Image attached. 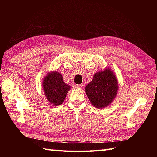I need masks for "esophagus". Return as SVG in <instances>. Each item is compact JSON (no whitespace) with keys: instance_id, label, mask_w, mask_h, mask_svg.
<instances>
[{"instance_id":"esophagus-1","label":"esophagus","mask_w":157,"mask_h":157,"mask_svg":"<svg viewBox=\"0 0 157 157\" xmlns=\"http://www.w3.org/2000/svg\"><path fill=\"white\" fill-rule=\"evenodd\" d=\"M75 88H79V89H82L83 88V87H84V86H83V84H79V85H75Z\"/></svg>"}]
</instances>
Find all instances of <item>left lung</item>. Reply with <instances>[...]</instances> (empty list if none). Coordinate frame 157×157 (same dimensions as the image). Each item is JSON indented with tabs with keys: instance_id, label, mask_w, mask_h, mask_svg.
<instances>
[{
	"instance_id": "8db88e82",
	"label": "left lung",
	"mask_w": 157,
	"mask_h": 157,
	"mask_svg": "<svg viewBox=\"0 0 157 157\" xmlns=\"http://www.w3.org/2000/svg\"><path fill=\"white\" fill-rule=\"evenodd\" d=\"M118 82L114 73L109 68L96 73L92 81L86 86V94L96 108L109 106L116 97L118 91Z\"/></svg>"
}]
</instances>
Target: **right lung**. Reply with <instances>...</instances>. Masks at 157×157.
Masks as SVG:
<instances>
[{
	"instance_id": "obj_1",
	"label": "right lung",
	"mask_w": 157,
	"mask_h": 157,
	"mask_svg": "<svg viewBox=\"0 0 157 157\" xmlns=\"http://www.w3.org/2000/svg\"><path fill=\"white\" fill-rule=\"evenodd\" d=\"M70 87L71 86L63 81L61 73L57 71L48 73L42 82V88L46 98L55 106L62 104Z\"/></svg>"
}]
</instances>
